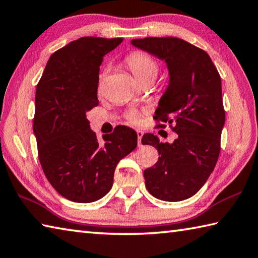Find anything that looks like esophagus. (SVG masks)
I'll return each mask as SVG.
<instances>
[{"instance_id":"esophagus-1","label":"esophagus","mask_w":258,"mask_h":258,"mask_svg":"<svg viewBox=\"0 0 258 258\" xmlns=\"http://www.w3.org/2000/svg\"><path fill=\"white\" fill-rule=\"evenodd\" d=\"M137 134H138V143H139V145H141V139L143 137V132H142V131L138 130L137 131Z\"/></svg>"}]
</instances>
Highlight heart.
Listing matches in <instances>:
<instances>
[{
    "label": "heart",
    "instance_id": "obj_1",
    "mask_svg": "<svg viewBox=\"0 0 258 258\" xmlns=\"http://www.w3.org/2000/svg\"><path fill=\"white\" fill-rule=\"evenodd\" d=\"M125 63L131 71H132L135 78L141 83L149 81L153 82L159 73V64L157 63V60L152 58L151 56L141 53V51H135V53L130 54L126 57ZM104 77L105 72H101L99 76V86ZM127 118L132 123H139L140 114L137 110H132L127 114Z\"/></svg>",
    "mask_w": 258,
    "mask_h": 258
}]
</instances>
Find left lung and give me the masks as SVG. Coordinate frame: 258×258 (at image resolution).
<instances>
[{
    "label": "left lung",
    "instance_id": "obj_1",
    "mask_svg": "<svg viewBox=\"0 0 258 258\" xmlns=\"http://www.w3.org/2000/svg\"><path fill=\"white\" fill-rule=\"evenodd\" d=\"M131 44L166 62L169 83L154 119L174 124L178 135L172 143H162L151 133L143 135L142 144L152 145L160 156L144 170L145 187L167 202L189 199L202 188L219 158L226 120L221 78L207 51L180 38L148 37Z\"/></svg>",
    "mask_w": 258,
    "mask_h": 258
}]
</instances>
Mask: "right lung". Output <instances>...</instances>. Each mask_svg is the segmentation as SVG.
I'll return each instance as SVG.
<instances>
[{"label":"right lung","instance_id":"obj_1","mask_svg":"<svg viewBox=\"0 0 258 258\" xmlns=\"http://www.w3.org/2000/svg\"><path fill=\"white\" fill-rule=\"evenodd\" d=\"M123 38L82 37L48 59L35 99L34 133L45 176L72 202L91 203L108 193L120 159L138 145V134L116 126L99 143L87 111L98 106L99 67Z\"/></svg>","mask_w":258,"mask_h":258}]
</instances>
